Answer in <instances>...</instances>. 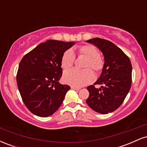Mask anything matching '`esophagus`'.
<instances>
[{"label":"esophagus","instance_id":"esophagus-1","mask_svg":"<svg viewBox=\"0 0 147 147\" xmlns=\"http://www.w3.org/2000/svg\"><path fill=\"white\" fill-rule=\"evenodd\" d=\"M71 88H72V89H73V90H80V88H77V87L73 86H71Z\"/></svg>","mask_w":147,"mask_h":147}]
</instances>
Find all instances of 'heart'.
I'll list each match as a JSON object with an SVG mask.
<instances>
[{
    "mask_svg": "<svg viewBox=\"0 0 147 147\" xmlns=\"http://www.w3.org/2000/svg\"><path fill=\"white\" fill-rule=\"evenodd\" d=\"M77 54L86 57L84 63V70L71 69L64 72L63 79L64 82L76 87H82L91 83L95 76L90 68L95 72L102 70L104 65V59L98 52L96 47L92 45H82L77 49ZM75 57L73 52L66 50L63 54L61 60V65L63 70H68L73 65Z\"/></svg>",
    "mask_w": 147,
    "mask_h": 147,
    "instance_id": "b5f03b06",
    "label": "heart"
}]
</instances>
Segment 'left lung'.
<instances>
[{
    "mask_svg": "<svg viewBox=\"0 0 147 147\" xmlns=\"http://www.w3.org/2000/svg\"><path fill=\"white\" fill-rule=\"evenodd\" d=\"M102 51L104 65L102 74L93 85L87 87L89 97L86 103L101 114H108L117 109L124 102L131 88L132 65L124 52L112 42L100 38L88 40ZM102 85L96 89L95 85Z\"/></svg>",
    "mask_w": 147,
    "mask_h": 147,
    "instance_id": "left-lung-1",
    "label": "left lung"
}]
</instances>
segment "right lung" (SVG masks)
<instances>
[{
    "label": "right lung",
    "instance_id": "add662e5",
    "mask_svg": "<svg viewBox=\"0 0 147 147\" xmlns=\"http://www.w3.org/2000/svg\"><path fill=\"white\" fill-rule=\"evenodd\" d=\"M74 42L48 40L40 43L23 57L16 82L23 102L28 110L39 117H48L58 110L68 85L61 84V60Z\"/></svg>",
    "mask_w": 147,
    "mask_h": 147
}]
</instances>
